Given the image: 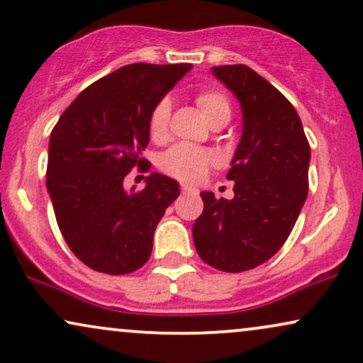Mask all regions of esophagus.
<instances>
[{"instance_id":"obj_1","label":"esophagus","mask_w":363,"mask_h":363,"mask_svg":"<svg viewBox=\"0 0 363 363\" xmlns=\"http://www.w3.org/2000/svg\"><path fill=\"white\" fill-rule=\"evenodd\" d=\"M181 193L182 194H198V189H196V187L187 186V184H181Z\"/></svg>"}]
</instances>
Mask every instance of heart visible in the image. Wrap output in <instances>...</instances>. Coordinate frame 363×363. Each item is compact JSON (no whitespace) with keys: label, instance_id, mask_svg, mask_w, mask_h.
Segmentation results:
<instances>
[{"label":"heart","instance_id":"b5f03b06","mask_svg":"<svg viewBox=\"0 0 363 363\" xmlns=\"http://www.w3.org/2000/svg\"><path fill=\"white\" fill-rule=\"evenodd\" d=\"M196 104L199 106L201 113L211 123L216 118H228L230 120V101L228 98L215 89H204L196 96ZM170 120V101L169 98H162L152 108L150 116H148V135L154 142H162L167 137ZM216 164V157L211 152L203 150V148L187 145V143H179V145L170 147L160 157L159 165L169 176L179 179L184 182H198L204 177L209 167Z\"/></svg>","mask_w":363,"mask_h":363}]
</instances>
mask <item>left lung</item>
<instances>
[{
  "label": "left lung",
  "instance_id": "obj_1",
  "mask_svg": "<svg viewBox=\"0 0 363 363\" xmlns=\"http://www.w3.org/2000/svg\"><path fill=\"white\" fill-rule=\"evenodd\" d=\"M213 74L237 96L243 132L226 176L235 198L201 193L193 238L208 265L243 272L276 255L294 228L308 198L311 148L298 111L267 79L243 64L218 65Z\"/></svg>",
  "mask_w": 363,
  "mask_h": 363
}]
</instances>
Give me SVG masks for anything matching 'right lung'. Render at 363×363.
Wrapping results in <instances>:
<instances>
[{"label": "right lung", "instance_id": "right-lung-1", "mask_svg": "<svg viewBox=\"0 0 363 363\" xmlns=\"http://www.w3.org/2000/svg\"><path fill=\"white\" fill-rule=\"evenodd\" d=\"M193 67L191 64H130L87 86L50 133L47 189L60 233L87 267L123 276L145 265L154 231L179 196L174 179L152 172L147 186L126 193L150 135L148 116Z\"/></svg>", "mask_w": 363, "mask_h": 363}]
</instances>
